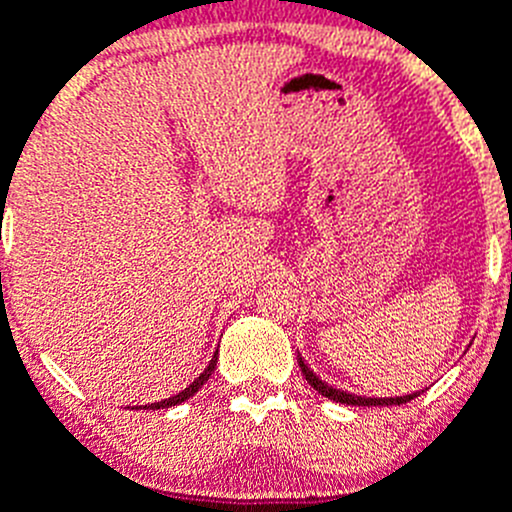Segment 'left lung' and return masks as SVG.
I'll list each match as a JSON object with an SVG mask.
<instances>
[{"mask_svg":"<svg viewBox=\"0 0 512 512\" xmlns=\"http://www.w3.org/2000/svg\"><path fill=\"white\" fill-rule=\"evenodd\" d=\"M297 365H300L305 380L310 382L317 393L325 395L327 400H335V403H342V405H365V408H372V405L377 408V405H380V408H382V405H403V403H408V400L418 398V395H420V393H413V395H400V398H362V395L345 393V390H337V388H332V385H327V382H322L320 377H317L315 372L307 367V362L302 360L300 355H297Z\"/></svg>","mask_w":512,"mask_h":512,"instance_id":"obj_1","label":"left lung"}]
</instances>
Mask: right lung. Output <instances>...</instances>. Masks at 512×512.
<instances>
[{
    "label": "right lung",
    "mask_w": 512,
    "mask_h": 512,
    "mask_svg": "<svg viewBox=\"0 0 512 512\" xmlns=\"http://www.w3.org/2000/svg\"><path fill=\"white\" fill-rule=\"evenodd\" d=\"M215 365H217V352L215 355H212V360H210V365L205 367V370L200 372V377H195V382H192V385H187L185 390H182V393H177V395H172V398H167V400H160V403H152V405H142V410H160V408H175V405H180V403H185V400H190L192 395L197 393V390L202 388V385H205L207 380H210V375L212 372H215Z\"/></svg>",
    "instance_id": "right-lung-1"
}]
</instances>
